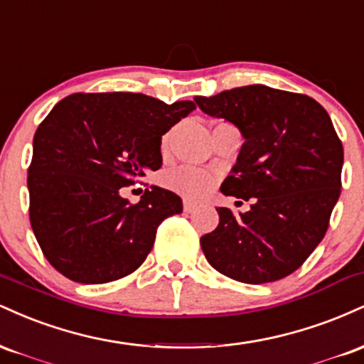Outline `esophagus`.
I'll use <instances>...</instances> for the list:
<instances>
[{"instance_id":"esophagus-1","label":"esophagus","mask_w":364,"mask_h":364,"mask_svg":"<svg viewBox=\"0 0 364 364\" xmlns=\"http://www.w3.org/2000/svg\"><path fill=\"white\" fill-rule=\"evenodd\" d=\"M196 207H198V205H196L195 202H190V200H185V202H183V208H185L186 214H191V212H195Z\"/></svg>"}]
</instances>
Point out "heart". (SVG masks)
<instances>
[{
  "instance_id": "b5f03b06",
  "label": "heart",
  "mask_w": 364,
  "mask_h": 364,
  "mask_svg": "<svg viewBox=\"0 0 364 364\" xmlns=\"http://www.w3.org/2000/svg\"><path fill=\"white\" fill-rule=\"evenodd\" d=\"M169 145V135L162 139V149ZM166 185L176 193L186 198H200L214 185V178L202 169L196 168H179L166 178Z\"/></svg>"
}]
</instances>
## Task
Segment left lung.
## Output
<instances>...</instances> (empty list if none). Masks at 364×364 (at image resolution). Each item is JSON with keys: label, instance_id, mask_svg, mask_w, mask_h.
I'll list each match as a JSON object with an SVG mask.
<instances>
[{"label": "left lung", "instance_id": "1", "mask_svg": "<svg viewBox=\"0 0 364 364\" xmlns=\"http://www.w3.org/2000/svg\"><path fill=\"white\" fill-rule=\"evenodd\" d=\"M208 116L243 135L220 191L252 200L245 214L219 207V225L200 237L217 272L245 284H265L298 270L327 232L341 195L342 141L315 99L265 85L195 97Z\"/></svg>", "mask_w": 364, "mask_h": 364}]
</instances>
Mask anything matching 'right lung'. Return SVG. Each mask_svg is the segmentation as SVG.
<instances>
[{
  "label": "right lung",
  "mask_w": 364,
  "mask_h": 364,
  "mask_svg": "<svg viewBox=\"0 0 364 364\" xmlns=\"http://www.w3.org/2000/svg\"><path fill=\"white\" fill-rule=\"evenodd\" d=\"M133 92L72 94L34 135L28 166L31 225L44 257L80 284H104L135 272L159 224L181 214L173 191L150 186L139 203L124 186L162 166L161 139L195 109Z\"/></svg>",
  "instance_id": "right-lung-1"
}]
</instances>
